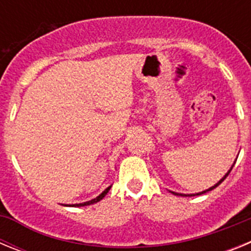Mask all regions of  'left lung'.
I'll list each match as a JSON object with an SVG mask.
<instances>
[{
  "mask_svg": "<svg viewBox=\"0 0 251 251\" xmlns=\"http://www.w3.org/2000/svg\"><path fill=\"white\" fill-rule=\"evenodd\" d=\"M232 167H234V166H232ZM232 167H231V168H230V171H231V170H232ZM230 171H229V172H227V174H226V175H225V176H224V177H223V178H221V179H220V181H219V182H217V183H216V185H215V186H212V187H210V188H208V190H206V191H202V192H200V194H196V195H202V194H205V192H207V191H211V190H214V188H215V187H217V186H219V185H220V183H221V182H223V181H224V179H225V178H226V177L229 176V174H230ZM172 194H174V195H177V196H187V195H182V194H177V192H172Z\"/></svg>",
  "mask_w": 251,
  "mask_h": 251,
  "instance_id": "left-lung-1",
  "label": "left lung"
}]
</instances>
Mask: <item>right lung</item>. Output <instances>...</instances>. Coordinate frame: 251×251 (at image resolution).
I'll list each match as a JSON object with an SVG mask.
<instances>
[{
  "label": "right lung",
  "mask_w": 251,
  "mask_h": 251,
  "mask_svg": "<svg viewBox=\"0 0 251 251\" xmlns=\"http://www.w3.org/2000/svg\"><path fill=\"white\" fill-rule=\"evenodd\" d=\"M110 187H112V186H109V187H108V188H105V190H104V191L101 192V194L99 195L98 197H95L94 200L88 201V202H84V203H75V205H72V206H74V207H80V206H88V205H92V203L98 202V201H100L101 199H103V197L105 196L106 194H108V191H109V190H110Z\"/></svg>",
  "instance_id": "1"
}]
</instances>
